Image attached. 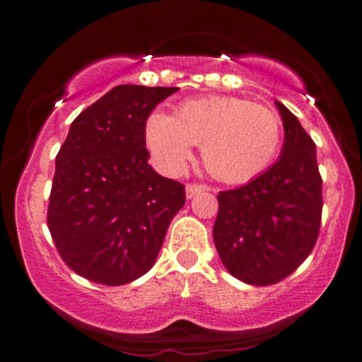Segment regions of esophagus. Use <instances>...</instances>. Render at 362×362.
Wrapping results in <instances>:
<instances>
[{"instance_id": "34e87169", "label": "esophagus", "mask_w": 362, "mask_h": 362, "mask_svg": "<svg viewBox=\"0 0 362 362\" xmlns=\"http://www.w3.org/2000/svg\"><path fill=\"white\" fill-rule=\"evenodd\" d=\"M204 190H207L206 185H197V184H189L185 187V197L187 199H192L195 197L197 194L204 192Z\"/></svg>"}]
</instances>
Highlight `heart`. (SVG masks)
I'll use <instances>...</instances> for the list:
<instances>
[{
  "label": "heart",
  "mask_w": 362,
  "mask_h": 362,
  "mask_svg": "<svg viewBox=\"0 0 362 362\" xmlns=\"http://www.w3.org/2000/svg\"><path fill=\"white\" fill-rule=\"evenodd\" d=\"M144 138L163 172L178 173L201 144L206 168L223 182H247L267 168L281 144V119L271 109L236 97L192 98L175 115L155 110Z\"/></svg>",
  "instance_id": "obj_1"
}]
</instances>
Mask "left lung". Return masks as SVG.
<instances>
[{
	"label": "left lung",
	"mask_w": 362,
	"mask_h": 362,
	"mask_svg": "<svg viewBox=\"0 0 362 362\" xmlns=\"http://www.w3.org/2000/svg\"><path fill=\"white\" fill-rule=\"evenodd\" d=\"M284 127L279 160L240 189L219 192L213 228L226 271L252 286L276 284L313 250L322 219L317 148L296 115L274 100Z\"/></svg>",
	"instance_id": "obj_1"
}]
</instances>
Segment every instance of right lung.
I'll use <instances>...</instances> for the list:
<instances>
[{"label": "right lung", "mask_w": 362, "mask_h": 362, "mask_svg": "<svg viewBox=\"0 0 362 362\" xmlns=\"http://www.w3.org/2000/svg\"><path fill=\"white\" fill-rule=\"evenodd\" d=\"M177 86L119 85L73 120L56 156L47 226L85 279L122 286L155 265L184 185L148 163V115Z\"/></svg>", "instance_id": "obj_1"}]
</instances>
